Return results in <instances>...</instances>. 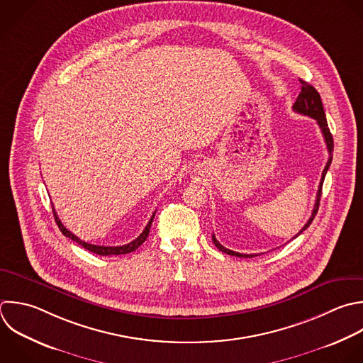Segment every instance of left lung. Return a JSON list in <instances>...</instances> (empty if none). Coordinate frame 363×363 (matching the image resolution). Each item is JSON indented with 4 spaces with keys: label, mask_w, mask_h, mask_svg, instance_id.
I'll use <instances>...</instances> for the list:
<instances>
[{
    "label": "left lung",
    "mask_w": 363,
    "mask_h": 363,
    "mask_svg": "<svg viewBox=\"0 0 363 363\" xmlns=\"http://www.w3.org/2000/svg\"><path fill=\"white\" fill-rule=\"evenodd\" d=\"M292 109H294L296 113H301V115L313 118V119L316 121V123H318V126L320 128V132H322V135H323V139H325V143H326V147H328V153H329L326 166H325V169H323V172H322V177H320L319 189H318V193H316V200H315V206H313L312 214H311L309 220L306 221V224L302 227V230L295 235V237H298L302 231H305V230L309 227V224L312 223V220L315 218V216H316V213H318L319 200H320V194H322V184H323V180H325V174H326V172H328V169H329V166H330V163H332L333 139H332L330 130H329V128H328V122H326V116H325V111H323V106H322L320 96H319L318 91H316L312 85H309V84L301 81V94L298 95V98H296V101H295ZM295 237H294V238H295ZM213 242H214V245H216L220 251H223V252H225V254H228V255L242 257V258H251V257H254L252 254H241V252H235V251H231V250L223 247V245L216 240L214 234H213Z\"/></svg>",
    "instance_id": "left-lung-1"
}]
</instances>
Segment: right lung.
<instances>
[{
    "instance_id": "1",
    "label": "right lung",
    "mask_w": 363,
    "mask_h": 363,
    "mask_svg": "<svg viewBox=\"0 0 363 363\" xmlns=\"http://www.w3.org/2000/svg\"><path fill=\"white\" fill-rule=\"evenodd\" d=\"M54 207V206H52ZM52 211H54V217H55V221H57V224H58V227H60V230L62 231V234L65 235V237H68V238H71V240H74L75 242H78L81 247H84V248H86L88 251H91V252H95V254H98V255H121V254H128V252H132V251H135L136 248H139L143 242H145V240L147 238V235H149V231H150V225H152V221H153V218H155V214L156 213H153V216L150 217V220H149V223H147V225L145 227V230H143V233L136 238V240H133L132 242H129V244H125V245H119V247H105V245H95V244H89V242H85L84 240H81V238H78L75 234H72L68 228H65V225L61 223V220H60V217H58V214H57V211H55V208H52Z\"/></svg>"
}]
</instances>
